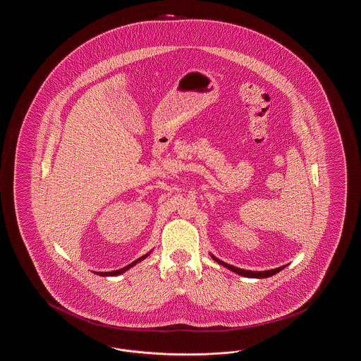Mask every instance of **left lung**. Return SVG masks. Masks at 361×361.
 <instances>
[{
  "label": "left lung",
  "mask_w": 361,
  "mask_h": 361,
  "mask_svg": "<svg viewBox=\"0 0 361 361\" xmlns=\"http://www.w3.org/2000/svg\"><path fill=\"white\" fill-rule=\"evenodd\" d=\"M214 261H216L219 265H222L224 268H227L228 271H233L234 274H238V275L243 276V277H250V279H267V277H271V276L279 274L280 271H283L287 265H283V267H279L276 269H269V271H245V269H240L237 268L234 265H230L227 262H224L222 259L215 257L214 255H209Z\"/></svg>",
  "instance_id": "obj_1"
}]
</instances>
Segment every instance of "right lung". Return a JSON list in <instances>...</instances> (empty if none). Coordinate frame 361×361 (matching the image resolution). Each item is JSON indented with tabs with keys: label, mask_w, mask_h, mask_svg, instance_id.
<instances>
[{
	"label": "right lung",
	"mask_w": 361,
	"mask_h": 361,
	"mask_svg": "<svg viewBox=\"0 0 361 361\" xmlns=\"http://www.w3.org/2000/svg\"><path fill=\"white\" fill-rule=\"evenodd\" d=\"M152 252H149V253H146L145 256H142V257L137 258L135 259L134 262H131L130 265H127V267H124V268H121V269H118V271H112V272H93V274H96V275L103 276V277H106V276H119L123 275L126 271H128L130 268H133L134 265H137V262H140V261H143L145 258H147V256L150 255Z\"/></svg>",
	"instance_id": "1"
}]
</instances>
